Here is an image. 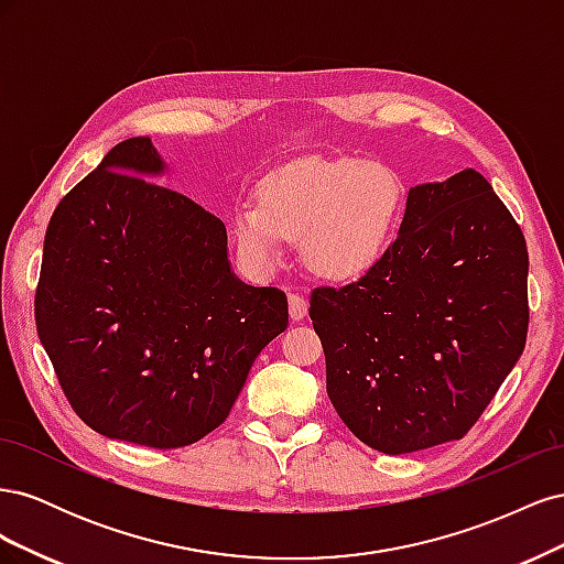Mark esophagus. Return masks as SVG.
<instances>
[{"label":"esophagus","mask_w":564,"mask_h":564,"mask_svg":"<svg viewBox=\"0 0 564 564\" xmlns=\"http://www.w3.org/2000/svg\"><path fill=\"white\" fill-rule=\"evenodd\" d=\"M305 313H308V303H305V299L299 294H289V315H292V319H303Z\"/></svg>","instance_id":"1"}]
</instances>
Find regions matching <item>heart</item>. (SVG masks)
<instances>
[{
	"instance_id": "b5f03b06",
	"label": "heart",
	"mask_w": 564,
	"mask_h": 564,
	"mask_svg": "<svg viewBox=\"0 0 564 564\" xmlns=\"http://www.w3.org/2000/svg\"><path fill=\"white\" fill-rule=\"evenodd\" d=\"M404 209V183L383 162L303 158L268 174L259 207L232 214V237L242 259L270 272L284 259L286 240L315 275L346 282L381 261Z\"/></svg>"
}]
</instances>
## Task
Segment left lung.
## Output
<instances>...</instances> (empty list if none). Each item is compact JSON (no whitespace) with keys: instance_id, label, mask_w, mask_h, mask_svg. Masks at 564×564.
I'll use <instances>...</instances> for the list:
<instances>
[{"instance_id":"obj_1","label":"left lung","mask_w":564,"mask_h":564,"mask_svg":"<svg viewBox=\"0 0 564 564\" xmlns=\"http://www.w3.org/2000/svg\"><path fill=\"white\" fill-rule=\"evenodd\" d=\"M527 270L524 235L482 174L412 187L381 261L311 294L350 433L383 454L464 437L524 350Z\"/></svg>"}]
</instances>
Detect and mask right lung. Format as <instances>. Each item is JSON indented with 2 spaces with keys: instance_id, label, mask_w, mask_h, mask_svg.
Here are the masks:
<instances>
[{
  "instance_id": "add662e5",
  "label": "right lung",
  "mask_w": 564,
  "mask_h": 564,
  "mask_svg": "<svg viewBox=\"0 0 564 564\" xmlns=\"http://www.w3.org/2000/svg\"><path fill=\"white\" fill-rule=\"evenodd\" d=\"M164 172L148 135L127 139L58 202L35 322L89 429L176 449L228 419L289 311L280 289L235 275L224 220L152 183Z\"/></svg>"
}]
</instances>
